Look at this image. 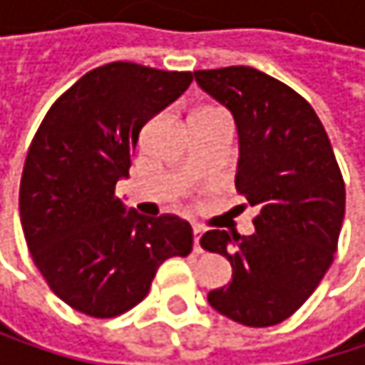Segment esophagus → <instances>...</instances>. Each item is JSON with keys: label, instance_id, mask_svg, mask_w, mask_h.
Wrapping results in <instances>:
<instances>
[{"label": "esophagus", "instance_id": "34e87169", "mask_svg": "<svg viewBox=\"0 0 365 365\" xmlns=\"http://www.w3.org/2000/svg\"><path fill=\"white\" fill-rule=\"evenodd\" d=\"M192 235H194V252H196V254H202V247H200L202 228H200V226H194V228H192Z\"/></svg>", "mask_w": 365, "mask_h": 365}]
</instances>
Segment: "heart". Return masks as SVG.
<instances>
[{
    "label": "heart",
    "mask_w": 365,
    "mask_h": 365,
    "mask_svg": "<svg viewBox=\"0 0 365 365\" xmlns=\"http://www.w3.org/2000/svg\"><path fill=\"white\" fill-rule=\"evenodd\" d=\"M211 111H217V110H209V108H202V110H196L192 115H196V113H211Z\"/></svg>",
    "instance_id": "obj_1"
}]
</instances>
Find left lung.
I'll return each mask as SVG.
<instances>
[{
    "mask_svg": "<svg viewBox=\"0 0 365 365\" xmlns=\"http://www.w3.org/2000/svg\"><path fill=\"white\" fill-rule=\"evenodd\" d=\"M239 130L235 185L252 207L255 232L209 230L200 245L228 257L232 281L209 292L228 319L268 328L294 315L334 262L344 220V182L328 133L311 103L254 67L194 71Z\"/></svg>",
    "mask_w": 365,
    "mask_h": 365,
    "instance_id": "8db88e82",
    "label": "left lung"
}]
</instances>
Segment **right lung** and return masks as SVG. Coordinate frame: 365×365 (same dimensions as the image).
<instances>
[{
    "label": "right lung",
    "mask_w": 365,
    "mask_h": 365,
    "mask_svg": "<svg viewBox=\"0 0 365 365\" xmlns=\"http://www.w3.org/2000/svg\"><path fill=\"white\" fill-rule=\"evenodd\" d=\"M190 82V71L108 63L52 103L29 145L19 194L27 247L50 289L88 317L130 311L165 259L192 252L185 220L143 217L115 196L141 128Z\"/></svg>",
    "instance_id": "1"
}]
</instances>
